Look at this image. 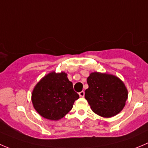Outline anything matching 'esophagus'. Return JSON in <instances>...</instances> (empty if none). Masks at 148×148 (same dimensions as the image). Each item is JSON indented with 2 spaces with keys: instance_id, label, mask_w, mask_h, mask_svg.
<instances>
[{
  "instance_id": "esophagus-1",
  "label": "esophagus",
  "mask_w": 148,
  "mask_h": 148,
  "mask_svg": "<svg viewBox=\"0 0 148 148\" xmlns=\"http://www.w3.org/2000/svg\"><path fill=\"white\" fill-rule=\"evenodd\" d=\"M79 95L80 97H84V96H85V92H84V91H81V92L79 93Z\"/></svg>"
}]
</instances>
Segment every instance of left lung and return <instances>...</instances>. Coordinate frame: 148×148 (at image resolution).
Returning <instances> with one entry per match:
<instances>
[{
    "mask_svg": "<svg viewBox=\"0 0 148 148\" xmlns=\"http://www.w3.org/2000/svg\"><path fill=\"white\" fill-rule=\"evenodd\" d=\"M87 82L85 98L93 112L103 118H112L122 111L128 90L119 77L96 71L90 74Z\"/></svg>",
    "mask_w": 148,
    "mask_h": 148,
    "instance_id": "8db88e82",
    "label": "left lung"
}]
</instances>
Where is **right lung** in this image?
I'll list each match as a JSON object with an SVG mask.
<instances>
[{
  "mask_svg": "<svg viewBox=\"0 0 148 148\" xmlns=\"http://www.w3.org/2000/svg\"><path fill=\"white\" fill-rule=\"evenodd\" d=\"M79 98L64 71H51L40 79L31 94L36 111L43 118L58 121L72 109Z\"/></svg>",
  "mask_w": 148,
  "mask_h": 148,
  "instance_id": "right-lung-1",
  "label": "right lung"
}]
</instances>
